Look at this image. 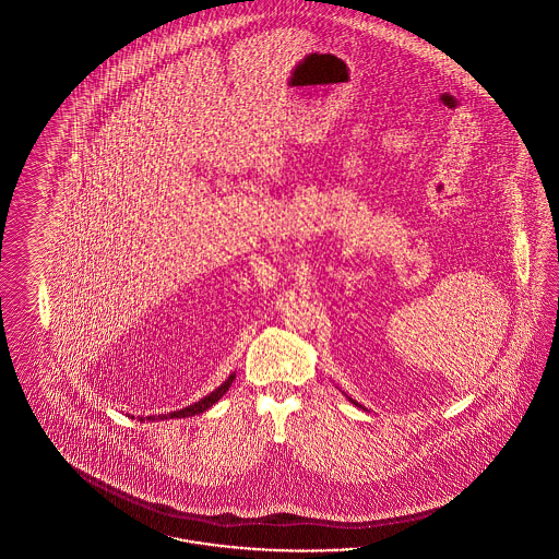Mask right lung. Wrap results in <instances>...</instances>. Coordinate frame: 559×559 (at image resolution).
Masks as SVG:
<instances>
[{"label": "right lung", "mask_w": 559, "mask_h": 559, "mask_svg": "<svg viewBox=\"0 0 559 559\" xmlns=\"http://www.w3.org/2000/svg\"><path fill=\"white\" fill-rule=\"evenodd\" d=\"M233 380H235V374H230L216 391H212V393H210L207 397H203L201 402L193 403V405H189V407H185V409H179V412H173V414H168V416H154V418H150V420H156V418H159V420H164V418H189V416L201 414V412H205L207 407H212L214 403L223 397L224 393L228 391V386L233 384Z\"/></svg>", "instance_id": "1"}]
</instances>
